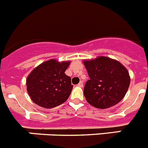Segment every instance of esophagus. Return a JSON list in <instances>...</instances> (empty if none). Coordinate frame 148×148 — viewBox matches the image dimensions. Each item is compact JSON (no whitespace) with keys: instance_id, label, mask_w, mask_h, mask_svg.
Here are the masks:
<instances>
[{"instance_id":"esophagus-1","label":"esophagus","mask_w":148,"mask_h":148,"mask_svg":"<svg viewBox=\"0 0 148 148\" xmlns=\"http://www.w3.org/2000/svg\"><path fill=\"white\" fill-rule=\"evenodd\" d=\"M78 87H83V82H80L79 83H78Z\"/></svg>"}]
</instances>
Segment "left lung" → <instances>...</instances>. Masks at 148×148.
<instances>
[{
	"mask_svg": "<svg viewBox=\"0 0 148 148\" xmlns=\"http://www.w3.org/2000/svg\"><path fill=\"white\" fill-rule=\"evenodd\" d=\"M90 80L84 89L87 102L99 109L118 104L125 97L130 83L127 70L116 60L100 56L84 61Z\"/></svg>",
	"mask_w": 148,
	"mask_h": 148,
	"instance_id": "1",
	"label": "left lung"
}]
</instances>
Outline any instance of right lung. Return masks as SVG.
Masks as SVG:
<instances>
[{"label":"right lung","mask_w":148,"mask_h":148,"mask_svg":"<svg viewBox=\"0 0 148 148\" xmlns=\"http://www.w3.org/2000/svg\"><path fill=\"white\" fill-rule=\"evenodd\" d=\"M70 61L50 59L35 67L27 78V89L32 101L44 108L63 104L70 96L73 86L65 74Z\"/></svg>","instance_id":"obj_1"}]
</instances>
